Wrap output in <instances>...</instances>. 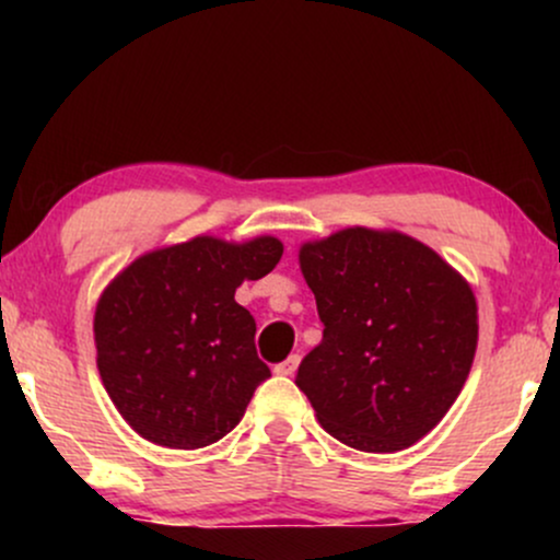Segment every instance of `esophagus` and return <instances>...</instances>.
<instances>
[{"mask_svg":"<svg viewBox=\"0 0 560 560\" xmlns=\"http://www.w3.org/2000/svg\"><path fill=\"white\" fill-rule=\"evenodd\" d=\"M298 365H300V355H289L287 361L276 363L273 371H276V374H279V376H292L294 371H298Z\"/></svg>","mask_w":560,"mask_h":560,"instance_id":"esophagus-1","label":"esophagus"}]
</instances>
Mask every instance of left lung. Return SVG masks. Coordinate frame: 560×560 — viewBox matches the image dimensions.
Returning a JSON list of instances; mask_svg holds the SVG:
<instances>
[{
    "label": "left lung",
    "mask_w": 560,
    "mask_h": 560,
    "mask_svg": "<svg viewBox=\"0 0 560 560\" xmlns=\"http://www.w3.org/2000/svg\"><path fill=\"white\" fill-rule=\"evenodd\" d=\"M300 268L324 339L302 358L294 384L320 427L365 453L419 442L471 371V287L427 244L361 226L302 244Z\"/></svg>",
    "instance_id": "8db88e82"
}]
</instances>
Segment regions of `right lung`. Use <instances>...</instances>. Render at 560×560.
Returning <instances> with one entry per match:
<instances>
[{"mask_svg": "<svg viewBox=\"0 0 560 560\" xmlns=\"http://www.w3.org/2000/svg\"><path fill=\"white\" fill-rule=\"evenodd\" d=\"M279 240L213 236L133 260L96 302L102 384L133 432L163 447L213 445L242 421L271 376L255 350V318L234 300L281 260Z\"/></svg>", "mask_w": 560, "mask_h": 560, "instance_id": "add662e5", "label": "right lung"}]
</instances>
